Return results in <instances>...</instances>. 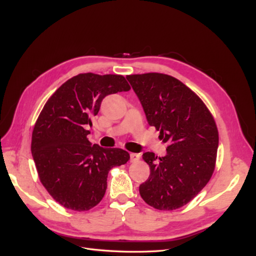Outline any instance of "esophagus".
I'll return each mask as SVG.
<instances>
[{"instance_id":"obj_1","label":"esophagus","mask_w":256,"mask_h":256,"mask_svg":"<svg viewBox=\"0 0 256 256\" xmlns=\"http://www.w3.org/2000/svg\"><path fill=\"white\" fill-rule=\"evenodd\" d=\"M130 162H137V160H139L140 158V156L138 154H130Z\"/></svg>"}]
</instances>
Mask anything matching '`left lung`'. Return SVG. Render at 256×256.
<instances>
[{
  "mask_svg": "<svg viewBox=\"0 0 256 256\" xmlns=\"http://www.w3.org/2000/svg\"><path fill=\"white\" fill-rule=\"evenodd\" d=\"M150 126L167 144L165 156L143 154L150 176L139 186L147 204L160 210L180 208L204 189L216 165L218 128L195 92L168 74L126 76Z\"/></svg>",
  "mask_w": 256,
  "mask_h": 256,
  "instance_id": "8db88e82",
  "label": "left lung"
}]
</instances>
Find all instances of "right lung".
<instances>
[{"label": "right lung", "mask_w": 256, "mask_h": 256, "mask_svg": "<svg viewBox=\"0 0 256 256\" xmlns=\"http://www.w3.org/2000/svg\"><path fill=\"white\" fill-rule=\"evenodd\" d=\"M130 86L120 74H80L62 84L44 104L32 132L31 152L38 176L62 206L84 212L100 202L109 171L130 154L88 140L102 100Z\"/></svg>", "instance_id": "1"}]
</instances>
